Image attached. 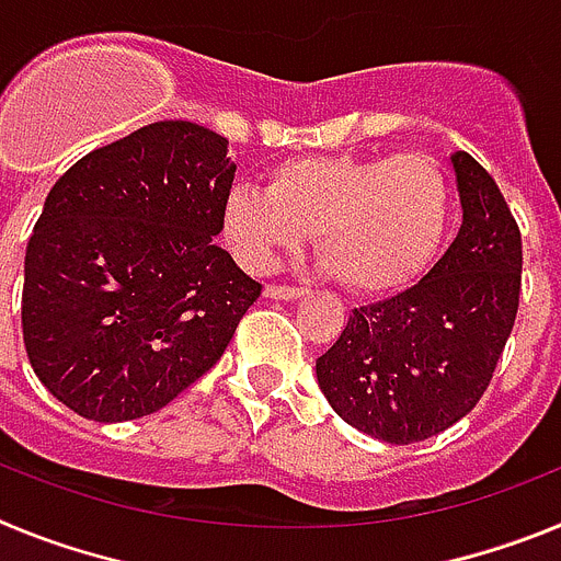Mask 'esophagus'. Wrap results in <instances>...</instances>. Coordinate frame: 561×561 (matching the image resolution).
<instances>
[{
  "mask_svg": "<svg viewBox=\"0 0 561 561\" xmlns=\"http://www.w3.org/2000/svg\"><path fill=\"white\" fill-rule=\"evenodd\" d=\"M266 297H272V300H295V297L304 295V289L300 286H286V284H270L264 289Z\"/></svg>",
  "mask_w": 561,
  "mask_h": 561,
  "instance_id": "1",
  "label": "esophagus"
}]
</instances>
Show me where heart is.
<instances>
[{"instance_id":"b5f03b06","label":"heart","mask_w":561,"mask_h":561,"mask_svg":"<svg viewBox=\"0 0 561 561\" xmlns=\"http://www.w3.org/2000/svg\"><path fill=\"white\" fill-rule=\"evenodd\" d=\"M447 216V176L430 153H300L266 171V191L232 187L221 232L250 272H266L314 232L317 255L342 286L385 291L424 270Z\"/></svg>"}]
</instances>
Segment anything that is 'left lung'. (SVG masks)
Returning <instances> with one entry per match:
<instances>
[{"label": "left lung", "mask_w": 561, "mask_h": 561, "mask_svg": "<svg viewBox=\"0 0 561 561\" xmlns=\"http://www.w3.org/2000/svg\"><path fill=\"white\" fill-rule=\"evenodd\" d=\"M453 165L463 207L458 238L419 284L354 309L317 359L334 413L388 444L433 438L472 413L517 320V221L472 153L458 151Z\"/></svg>", "instance_id": "left-lung-1"}]
</instances>
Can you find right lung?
Wrapping results in <instances>:
<instances>
[{"instance_id": "obj_1", "label": "right lung", "mask_w": 561, "mask_h": 561, "mask_svg": "<svg viewBox=\"0 0 561 561\" xmlns=\"http://www.w3.org/2000/svg\"><path fill=\"white\" fill-rule=\"evenodd\" d=\"M227 137L157 121L47 193L24 255L22 334L44 388L92 421L157 413L216 365L261 284L221 250Z\"/></svg>"}]
</instances>
